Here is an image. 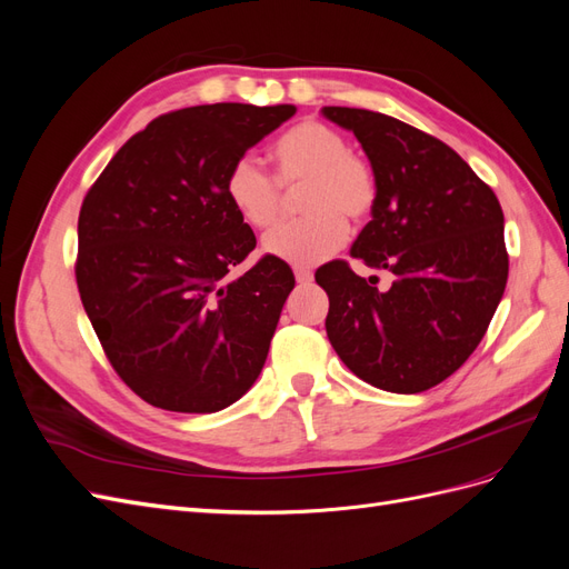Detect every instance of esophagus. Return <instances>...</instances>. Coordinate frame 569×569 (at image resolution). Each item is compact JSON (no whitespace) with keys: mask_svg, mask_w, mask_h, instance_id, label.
I'll list each match as a JSON object with an SVG mask.
<instances>
[{"mask_svg":"<svg viewBox=\"0 0 569 569\" xmlns=\"http://www.w3.org/2000/svg\"><path fill=\"white\" fill-rule=\"evenodd\" d=\"M295 278H297L299 284H308V282H313V272L306 270V268H297L295 270Z\"/></svg>","mask_w":569,"mask_h":569,"instance_id":"esophagus-1","label":"esophagus"}]
</instances>
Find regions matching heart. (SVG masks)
Segmentation results:
<instances>
[{
	"label": "heart",
	"instance_id": "1",
	"mask_svg": "<svg viewBox=\"0 0 569 569\" xmlns=\"http://www.w3.org/2000/svg\"><path fill=\"white\" fill-rule=\"evenodd\" d=\"M278 178L253 157L232 163L226 194L237 216L251 228H270L282 209V187H306L301 211L308 216L270 230L261 249L289 266H316L347 239V220L363 222L377 201L372 168L356 157L349 140L320 120H303L272 144Z\"/></svg>",
	"mask_w": 569,
	"mask_h": 569
}]
</instances>
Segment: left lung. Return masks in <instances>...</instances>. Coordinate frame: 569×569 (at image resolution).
Wrapping results in <instances>:
<instances>
[{
    "mask_svg": "<svg viewBox=\"0 0 569 569\" xmlns=\"http://www.w3.org/2000/svg\"><path fill=\"white\" fill-rule=\"evenodd\" d=\"M322 116L356 134L377 182L351 256L393 274L380 291L347 261L320 266L327 337L363 382L427 391L470 358L506 291L501 203L449 144L403 120L349 107Z\"/></svg>",
    "mask_w": 569,
    "mask_h": 569,
    "instance_id": "obj_1",
    "label": "left lung"
}]
</instances>
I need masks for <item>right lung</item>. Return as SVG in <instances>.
Wrapping results in <instances>:
<instances>
[{
    "mask_svg": "<svg viewBox=\"0 0 569 569\" xmlns=\"http://www.w3.org/2000/svg\"><path fill=\"white\" fill-rule=\"evenodd\" d=\"M297 107L206 104L132 134L78 218V291L109 363L140 399L216 412L251 389L295 272L263 256L226 194L228 170Z\"/></svg>",
    "mask_w": 569,
    "mask_h": 569,
    "instance_id": "add662e5",
    "label": "right lung"
}]
</instances>
